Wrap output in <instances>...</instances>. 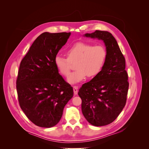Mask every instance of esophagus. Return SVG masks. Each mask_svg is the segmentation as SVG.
Here are the masks:
<instances>
[{
  "mask_svg": "<svg viewBox=\"0 0 149 149\" xmlns=\"http://www.w3.org/2000/svg\"><path fill=\"white\" fill-rule=\"evenodd\" d=\"M78 87L77 86H73V91H74V94H78Z\"/></svg>",
  "mask_w": 149,
  "mask_h": 149,
  "instance_id": "1",
  "label": "esophagus"
}]
</instances>
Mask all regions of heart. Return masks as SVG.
Returning a JSON list of instances; mask_svg holds the SVG:
<instances>
[{
  "mask_svg": "<svg viewBox=\"0 0 149 149\" xmlns=\"http://www.w3.org/2000/svg\"><path fill=\"white\" fill-rule=\"evenodd\" d=\"M65 58L58 55L55 58V65L59 73L63 76L68 74L75 64L76 70L68 76V81L72 84L79 83L88 76L94 77L102 70L106 63L107 53L106 48L101 45L87 42H78L66 49Z\"/></svg>",
  "mask_w": 149,
  "mask_h": 149,
  "instance_id": "heart-1",
  "label": "heart"
}]
</instances>
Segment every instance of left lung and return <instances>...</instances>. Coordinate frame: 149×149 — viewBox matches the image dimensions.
<instances>
[{"label": "left lung", "instance_id": "obj_1", "mask_svg": "<svg viewBox=\"0 0 149 149\" xmlns=\"http://www.w3.org/2000/svg\"><path fill=\"white\" fill-rule=\"evenodd\" d=\"M84 36L103 40L107 56L100 73L79 90L82 112L91 124L106 125L118 118L126 104L129 83L125 60L111 33L96 30Z\"/></svg>", "mask_w": 149, "mask_h": 149}]
</instances>
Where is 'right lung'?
<instances>
[{
	"instance_id": "right-lung-1",
	"label": "right lung",
	"mask_w": 149,
	"mask_h": 149,
	"mask_svg": "<svg viewBox=\"0 0 149 149\" xmlns=\"http://www.w3.org/2000/svg\"><path fill=\"white\" fill-rule=\"evenodd\" d=\"M70 35L42 33L20 62L16 81L18 100L28 119L39 127H52L59 123L73 96V88L55 65V56Z\"/></svg>"
}]
</instances>
